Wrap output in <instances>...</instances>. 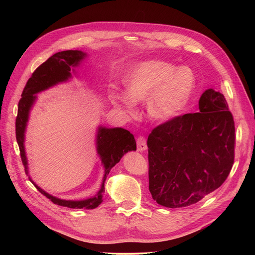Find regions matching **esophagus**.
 Segmentation results:
<instances>
[{
    "mask_svg": "<svg viewBox=\"0 0 255 255\" xmlns=\"http://www.w3.org/2000/svg\"><path fill=\"white\" fill-rule=\"evenodd\" d=\"M136 143H137V150L139 152H142V151H145L146 148V139L143 135H139L137 138H136Z\"/></svg>",
    "mask_w": 255,
    "mask_h": 255,
    "instance_id": "esophagus-1",
    "label": "esophagus"
}]
</instances>
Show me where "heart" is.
<instances>
[{"mask_svg":"<svg viewBox=\"0 0 255 255\" xmlns=\"http://www.w3.org/2000/svg\"><path fill=\"white\" fill-rule=\"evenodd\" d=\"M126 94L115 93L117 104L132 110V102L146 101V111L156 121H169L179 116L188 103L195 86L192 71L187 67L176 66L161 60L137 64L124 79Z\"/></svg>","mask_w":255,"mask_h":255,"instance_id":"b5f03b06","label":"heart"}]
</instances>
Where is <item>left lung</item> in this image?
Here are the masks:
<instances>
[{
  "instance_id": "left-lung-1",
  "label": "left lung",
  "mask_w": 255,
  "mask_h": 255,
  "mask_svg": "<svg viewBox=\"0 0 255 255\" xmlns=\"http://www.w3.org/2000/svg\"><path fill=\"white\" fill-rule=\"evenodd\" d=\"M199 112L177 116L148 137L149 190L160 206L198 203L229 177L235 160L234 117L223 94L207 90Z\"/></svg>"
}]
</instances>
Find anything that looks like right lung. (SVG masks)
<instances>
[{"instance_id": "add662e5", "label": "right lung", "mask_w": 255, "mask_h": 255, "mask_svg": "<svg viewBox=\"0 0 255 255\" xmlns=\"http://www.w3.org/2000/svg\"><path fill=\"white\" fill-rule=\"evenodd\" d=\"M86 57V53L80 50H65L55 53L32 73L22 91L21 98L18 102L17 117L15 121V134L19 146L20 158L24 166L25 173H28V161L24 152V131L28 122L29 112L36 99L34 94L41 92L65 82L71 76V66H76L80 60ZM136 150V142L131 133L123 128H103L100 127L97 135V152L105 167V173L101 189L91 198L85 200H65L52 196L38 187L34 182L39 192L50 199L53 204L71 209H95L102 203L104 194V182L110 170L120 161L128 151Z\"/></svg>"}]
</instances>
